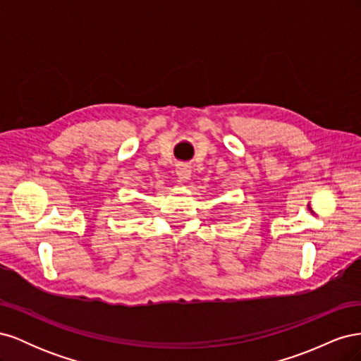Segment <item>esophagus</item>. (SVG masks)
Segmentation results:
<instances>
[{"label":"esophagus","instance_id":"34e87169","mask_svg":"<svg viewBox=\"0 0 361 361\" xmlns=\"http://www.w3.org/2000/svg\"><path fill=\"white\" fill-rule=\"evenodd\" d=\"M176 174L180 182H187L191 178V170L188 166H179L176 169Z\"/></svg>","mask_w":361,"mask_h":361}]
</instances>
